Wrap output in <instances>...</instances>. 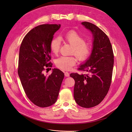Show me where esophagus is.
Wrapping results in <instances>:
<instances>
[{
  "label": "esophagus",
  "instance_id": "1",
  "mask_svg": "<svg viewBox=\"0 0 132 132\" xmlns=\"http://www.w3.org/2000/svg\"><path fill=\"white\" fill-rule=\"evenodd\" d=\"M65 76L66 77H69V76H70L69 73L67 72H65Z\"/></svg>",
  "mask_w": 132,
  "mask_h": 132
}]
</instances>
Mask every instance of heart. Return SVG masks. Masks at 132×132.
Returning <instances> with one entry per match:
<instances>
[{"mask_svg":"<svg viewBox=\"0 0 132 132\" xmlns=\"http://www.w3.org/2000/svg\"><path fill=\"white\" fill-rule=\"evenodd\" d=\"M65 41L72 45L71 53L77 56L78 59L83 61L89 56L91 47L90 44L84 41V39L80 34L75 30L67 32L63 36ZM60 40L59 38H54L50 42L51 52L57 54L60 51ZM77 59L73 56H62L56 60L55 65L59 69L63 71H69L76 65Z\"/></svg>","mask_w":132,"mask_h":132,"instance_id":"1","label":"heart"}]
</instances>
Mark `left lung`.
I'll use <instances>...</instances> for the list:
<instances>
[{
	"label": "left lung",
	"mask_w": 132,
	"mask_h": 132,
	"mask_svg": "<svg viewBox=\"0 0 132 132\" xmlns=\"http://www.w3.org/2000/svg\"><path fill=\"white\" fill-rule=\"evenodd\" d=\"M92 34L93 48L89 58L79 70L87 75L70 74L75 80L74 98L81 107L91 108L99 104L108 94L111 82L114 53L109 39L98 27L90 22L81 23Z\"/></svg>",
	"instance_id": "obj_1"
}]
</instances>
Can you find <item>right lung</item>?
I'll return each mask as SVG.
<instances>
[{"mask_svg": "<svg viewBox=\"0 0 132 132\" xmlns=\"http://www.w3.org/2000/svg\"><path fill=\"white\" fill-rule=\"evenodd\" d=\"M60 26L46 24L35 27L24 37L19 49L18 73L23 89L30 101L42 108L55 103L64 78L57 69L48 76L43 74L45 68L52 66L50 42Z\"/></svg>", "mask_w": 132, "mask_h": 132, "instance_id": "obj_1", "label": "right lung"}]
</instances>
